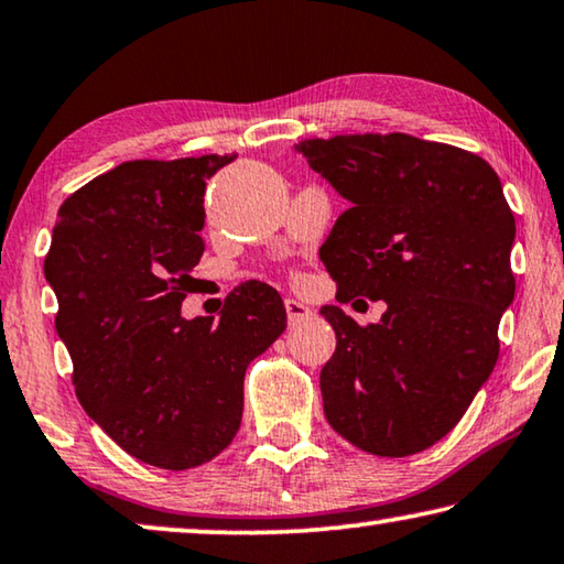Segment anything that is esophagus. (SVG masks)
<instances>
[{"mask_svg":"<svg viewBox=\"0 0 564 564\" xmlns=\"http://www.w3.org/2000/svg\"><path fill=\"white\" fill-rule=\"evenodd\" d=\"M285 314H289V324H301V321H306L314 316V311H311L306 303H301L296 299H285Z\"/></svg>","mask_w":564,"mask_h":564,"instance_id":"34e87169","label":"esophagus"}]
</instances>
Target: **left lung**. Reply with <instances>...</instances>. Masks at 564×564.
<instances>
[{
	"instance_id": "8db88e82",
	"label": "left lung",
	"mask_w": 564,
	"mask_h": 564,
	"mask_svg": "<svg viewBox=\"0 0 564 564\" xmlns=\"http://www.w3.org/2000/svg\"><path fill=\"white\" fill-rule=\"evenodd\" d=\"M296 153L351 203L318 250L336 299L387 303L369 326L321 308L336 330L324 414L377 457L424 452L497 364L499 318L514 301L502 183L479 155L404 132L303 140Z\"/></svg>"
}]
</instances>
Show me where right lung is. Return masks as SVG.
Wrapping results in <instances>:
<instances>
[{"label": "right lung", "instance_id": "1", "mask_svg": "<svg viewBox=\"0 0 564 564\" xmlns=\"http://www.w3.org/2000/svg\"><path fill=\"white\" fill-rule=\"evenodd\" d=\"M236 155L130 160L62 203L44 275L87 416L132 457L193 469L234 442L248 364L285 330L279 291L248 281L220 318H183L205 243V181Z\"/></svg>", "mask_w": 564, "mask_h": 564}]
</instances>
